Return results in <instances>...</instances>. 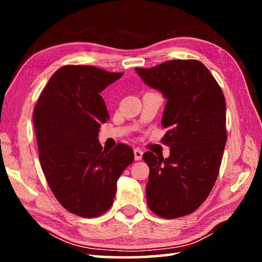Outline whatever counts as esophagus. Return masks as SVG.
I'll return each instance as SVG.
<instances>
[{
	"label": "esophagus",
	"mask_w": 262,
	"mask_h": 262,
	"mask_svg": "<svg viewBox=\"0 0 262 262\" xmlns=\"http://www.w3.org/2000/svg\"><path fill=\"white\" fill-rule=\"evenodd\" d=\"M134 157H135V160H136V161L142 160V158H143V151H142V149L135 148V149H134Z\"/></svg>",
	"instance_id": "obj_1"
}]
</instances>
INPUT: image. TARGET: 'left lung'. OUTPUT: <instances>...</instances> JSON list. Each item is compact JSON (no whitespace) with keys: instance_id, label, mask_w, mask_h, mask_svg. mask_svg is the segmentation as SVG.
I'll return each instance as SVG.
<instances>
[{"instance_id":"obj_1","label":"left lung","mask_w":262,"mask_h":262,"mask_svg":"<svg viewBox=\"0 0 262 262\" xmlns=\"http://www.w3.org/2000/svg\"><path fill=\"white\" fill-rule=\"evenodd\" d=\"M166 99L162 142L170 157L143 154L149 168L146 202L163 219L192 213L208 197L219 176L226 143V103L206 66L194 59L168 60L135 69Z\"/></svg>"}]
</instances>
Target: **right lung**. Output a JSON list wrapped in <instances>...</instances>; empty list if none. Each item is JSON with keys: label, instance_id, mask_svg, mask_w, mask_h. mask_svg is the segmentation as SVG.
<instances>
[{"label": "right lung", "instance_id": "1", "mask_svg": "<svg viewBox=\"0 0 262 262\" xmlns=\"http://www.w3.org/2000/svg\"><path fill=\"white\" fill-rule=\"evenodd\" d=\"M90 65H66L49 79L33 109L39 161L54 196L71 213L97 217L114 203L121 172L134 152L102 148L100 126L109 119L100 92L120 79Z\"/></svg>", "mask_w": 262, "mask_h": 262}]
</instances>
